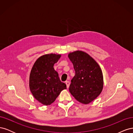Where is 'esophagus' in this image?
Masks as SVG:
<instances>
[{
	"mask_svg": "<svg viewBox=\"0 0 133 133\" xmlns=\"http://www.w3.org/2000/svg\"><path fill=\"white\" fill-rule=\"evenodd\" d=\"M65 84H66V87H67V88H68L69 87V85H70V82H68V81H67V82H65Z\"/></svg>",
	"mask_w": 133,
	"mask_h": 133,
	"instance_id": "1",
	"label": "esophagus"
}]
</instances>
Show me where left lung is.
<instances>
[{
	"label": "left lung",
	"instance_id": "1",
	"mask_svg": "<svg viewBox=\"0 0 133 133\" xmlns=\"http://www.w3.org/2000/svg\"><path fill=\"white\" fill-rule=\"evenodd\" d=\"M68 57L75 72L71 80L69 91L78 102L89 104L97 98L103 90L102 70L95 60L84 51L73 52L69 54Z\"/></svg>",
	"mask_w": 133,
	"mask_h": 133
}]
</instances>
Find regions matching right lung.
Instances as JSON below:
<instances>
[{"mask_svg":"<svg viewBox=\"0 0 133 133\" xmlns=\"http://www.w3.org/2000/svg\"><path fill=\"white\" fill-rule=\"evenodd\" d=\"M60 55L46 54L39 58L32 68L30 78V90L34 97L45 105L53 103L66 84L62 82L54 69Z\"/></svg>","mask_w":133,"mask_h":133,"instance_id":"right-lung-1","label":"right lung"}]
</instances>
